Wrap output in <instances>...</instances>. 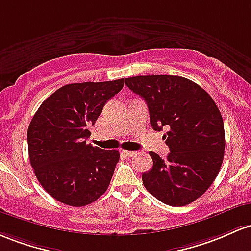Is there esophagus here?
<instances>
[{"label": "esophagus", "mask_w": 251, "mask_h": 251, "mask_svg": "<svg viewBox=\"0 0 251 251\" xmlns=\"http://www.w3.org/2000/svg\"><path fill=\"white\" fill-rule=\"evenodd\" d=\"M123 154H125L126 156H135V155H136V151H123Z\"/></svg>", "instance_id": "esophagus-1"}]
</instances>
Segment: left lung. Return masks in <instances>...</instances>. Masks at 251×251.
<instances>
[{
    "mask_svg": "<svg viewBox=\"0 0 251 251\" xmlns=\"http://www.w3.org/2000/svg\"><path fill=\"white\" fill-rule=\"evenodd\" d=\"M126 85L146 100L154 130L163 135L170 154L154 151L151 171L142 173L146 190L170 206H185L206 192L221 170L225 135L221 111L211 96L179 75H137Z\"/></svg>",
    "mask_w": 251,
    "mask_h": 251,
    "instance_id": "8db88e82",
    "label": "left lung"
}]
</instances>
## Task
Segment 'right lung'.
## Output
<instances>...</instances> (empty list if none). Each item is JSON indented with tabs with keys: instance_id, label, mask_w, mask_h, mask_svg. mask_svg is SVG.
<instances>
[{
	"instance_id": "obj_1",
	"label": "right lung",
	"mask_w": 251,
	"mask_h": 251,
	"mask_svg": "<svg viewBox=\"0 0 251 251\" xmlns=\"http://www.w3.org/2000/svg\"><path fill=\"white\" fill-rule=\"evenodd\" d=\"M125 79L67 84L42 102L28 126L29 161L36 179L50 196L80 207L108 190L117 151L86 143L104 104L118 94Z\"/></svg>"
}]
</instances>
